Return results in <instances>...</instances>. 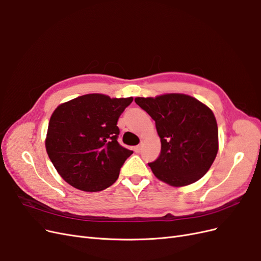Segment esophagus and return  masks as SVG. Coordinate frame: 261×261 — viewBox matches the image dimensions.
<instances>
[{
	"label": "esophagus",
	"mask_w": 261,
	"mask_h": 261,
	"mask_svg": "<svg viewBox=\"0 0 261 261\" xmlns=\"http://www.w3.org/2000/svg\"><path fill=\"white\" fill-rule=\"evenodd\" d=\"M134 150H135V152H139L141 150V145H138V146H135L134 147Z\"/></svg>",
	"instance_id": "1"
}]
</instances>
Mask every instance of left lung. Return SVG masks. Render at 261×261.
<instances>
[{
    "label": "left lung",
    "mask_w": 261,
    "mask_h": 261,
    "mask_svg": "<svg viewBox=\"0 0 261 261\" xmlns=\"http://www.w3.org/2000/svg\"><path fill=\"white\" fill-rule=\"evenodd\" d=\"M151 116L161 140L158 159L148 163L156 178L171 186L193 184L209 171L218 149V125L202 102L183 93L135 98Z\"/></svg>",
    "instance_id": "obj_1"
}]
</instances>
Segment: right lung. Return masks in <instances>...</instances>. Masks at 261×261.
Here are the masks:
<instances>
[{"instance_id": "add662e5", "label": "right lung", "mask_w": 261, "mask_h": 261, "mask_svg": "<svg viewBox=\"0 0 261 261\" xmlns=\"http://www.w3.org/2000/svg\"><path fill=\"white\" fill-rule=\"evenodd\" d=\"M133 101L89 93L60 105L51 115L45 149L62 178L84 192L111 186L132 150L117 143L120 115Z\"/></svg>"}]
</instances>
